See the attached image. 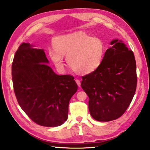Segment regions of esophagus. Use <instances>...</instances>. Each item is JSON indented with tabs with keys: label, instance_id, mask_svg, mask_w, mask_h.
I'll return each mask as SVG.
<instances>
[{
	"label": "esophagus",
	"instance_id": "esophagus-1",
	"mask_svg": "<svg viewBox=\"0 0 150 150\" xmlns=\"http://www.w3.org/2000/svg\"><path fill=\"white\" fill-rule=\"evenodd\" d=\"M75 82H76V83L77 84L78 86H81V81H80V80H79V79H76Z\"/></svg>",
	"mask_w": 150,
	"mask_h": 150
}]
</instances>
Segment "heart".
<instances>
[{"instance_id":"obj_1","label":"heart","mask_w":150,"mask_h":150,"mask_svg":"<svg viewBox=\"0 0 150 150\" xmlns=\"http://www.w3.org/2000/svg\"><path fill=\"white\" fill-rule=\"evenodd\" d=\"M54 49H49V55L54 65L64 68L63 56L73 71L87 75L101 65L105 52V44L100 38L90 36L83 32L58 36L53 40Z\"/></svg>"}]
</instances>
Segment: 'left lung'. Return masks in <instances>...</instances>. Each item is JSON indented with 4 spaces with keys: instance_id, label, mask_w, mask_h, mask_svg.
I'll return each mask as SVG.
<instances>
[{
    "instance_id": "obj_1",
    "label": "left lung",
    "mask_w": 150,
    "mask_h": 150,
    "mask_svg": "<svg viewBox=\"0 0 150 150\" xmlns=\"http://www.w3.org/2000/svg\"><path fill=\"white\" fill-rule=\"evenodd\" d=\"M105 52L96 71L82 77L81 87L89 98L88 108L93 119L109 122L121 117L135 93L137 83L133 52L118 40Z\"/></svg>"
}]
</instances>
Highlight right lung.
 <instances>
[{"mask_svg":"<svg viewBox=\"0 0 150 150\" xmlns=\"http://www.w3.org/2000/svg\"><path fill=\"white\" fill-rule=\"evenodd\" d=\"M47 63L43 49L21 44L11 66L13 90L20 107L32 121L57 127L67 120L70 99L78 86L72 75H57Z\"/></svg>","mask_w":150,"mask_h":150,"instance_id":"right-lung-1","label":"right lung"}]
</instances>
